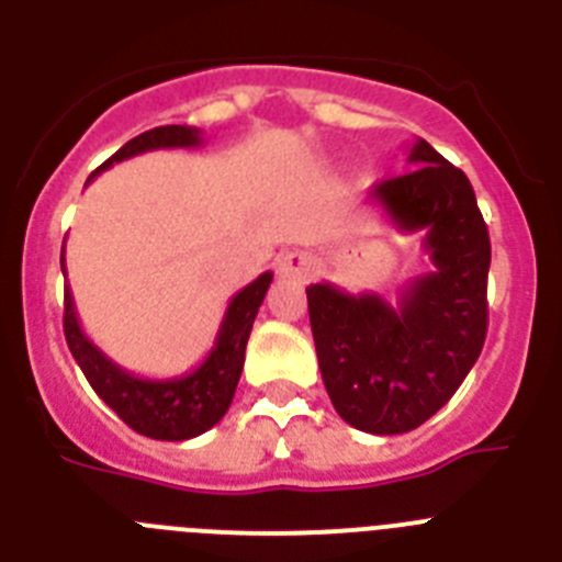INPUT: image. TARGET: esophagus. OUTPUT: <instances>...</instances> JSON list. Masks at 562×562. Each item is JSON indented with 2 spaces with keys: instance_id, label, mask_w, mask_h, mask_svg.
Returning a JSON list of instances; mask_svg holds the SVG:
<instances>
[{
  "instance_id": "34e87169",
  "label": "esophagus",
  "mask_w": 562,
  "mask_h": 562,
  "mask_svg": "<svg viewBox=\"0 0 562 562\" xmlns=\"http://www.w3.org/2000/svg\"><path fill=\"white\" fill-rule=\"evenodd\" d=\"M276 270H278V276L284 278V281L304 284V281H310L312 272H315V258L304 250L284 252V256L276 261Z\"/></svg>"
}]
</instances>
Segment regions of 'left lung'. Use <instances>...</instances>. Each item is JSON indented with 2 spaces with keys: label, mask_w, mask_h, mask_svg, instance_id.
Masks as SVG:
<instances>
[{
  "label": "left lung",
  "mask_w": 562,
  "mask_h": 562,
  "mask_svg": "<svg viewBox=\"0 0 562 562\" xmlns=\"http://www.w3.org/2000/svg\"><path fill=\"white\" fill-rule=\"evenodd\" d=\"M411 171L376 182L371 200L402 233L422 231L434 270L414 278L396 306L376 292L310 284L317 366L340 419L376 436L419 428L456 394L486 337L490 233L464 171L428 140Z\"/></svg>",
  "instance_id": "1"
}]
</instances>
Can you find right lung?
Instances as JSON below:
<instances>
[{
	"label": "right lung",
	"mask_w": 562,
	"mask_h": 562,
	"mask_svg": "<svg viewBox=\"0 0 562 562\" xmlns=\"http://www.w3.org/2000/svg\"><path fill=\"white\" fill-rule=\"evenodd\" d=\"M196 146H202L200 128L157 126L151 132L137 134L134 140L117 148L95 173L106 171L114 162H123L128 157H137V154L157 151V148ZM61 272H67V267H64V247ZM270 281L272 272H265V276H258L252 284H247L245 290L231 297L225 317H222L220 335L213 340V349L207 351V357L196 369L182 376L148 380V376L132 374V371L121 369L114 360H109L95 342L83 335L69 286L64 290V335H67L69 351H72L76 362L81 366L89 385L95 389V394L106 402L114 414L126 422L128 428L148 436V439L186 441L211 430L231 408L238 376H241V369H245L247 337H250L258 306H261L267 290H270Z\"/></svg>",
	"instance_id": "add662e5"
}]
</instances>
